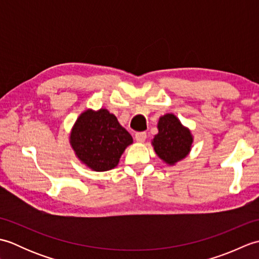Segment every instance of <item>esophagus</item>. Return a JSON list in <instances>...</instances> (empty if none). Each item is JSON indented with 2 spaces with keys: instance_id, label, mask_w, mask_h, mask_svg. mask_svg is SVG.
Segmentation results:
<instances>
[{
  "instance_id": "esophagus-1",
  "label": "esophagus",
  "mask_w": 259,
  "mask_h": 259,
  "mask_svg": "<svg viewBox=\"0 0 259 259\" xmlns=\"http://www.w3.org/2000/svg\"><path fill=\"white\" fill-rule=\"evenodd\" d=\"M135 138L138 142H145V140L147 138V134L146 133H137L135 135Z\"/></svg>"
}]
</instances>
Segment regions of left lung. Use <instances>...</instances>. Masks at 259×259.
<instances>
[{"label": "left lung", "mask_w": 259, "mask_h": 259, "mask_svg": "<svg viewBox=\"0 0 259 259\" xmlns=\"http://www.w3.org/2000/svg\"><path fill=\"white\" fill-rule=\"evenodd\" d=\"M158 135L152 140V146L158 157L169 163L175 164L184 159L190 151L192 136L189 129L180 123L172 113L160 117L158 122Z\"/></svg>", "instance_id": "obj_1"}]
</instances>
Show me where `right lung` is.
Masks as SVG:
<instances>
[{
    "mask_svg": "<svg viewBox=\"0 0 259 259\" xmlns=\"http://www.w3.org/2000/svg\"><path fill=\"white\" fill-rule=\"evenodd\" d=\"M133 141V137L107 109L81 113L70 136L76 157L95 171L114 168Z\"/></svg>",
    "mask_w": 259,
    "mask_h": 259,
    "instance_id": "right-lung-1",
    "label": "right lung"
}]
</instances>
